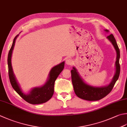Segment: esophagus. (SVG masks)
<instances>
[{
    "mask_svg": "<svg viewBox=\"0 0 127 127\" xmlns=\"http://www.w3.org/2000/svg\"><path fill=\"white\" fill-rule=\"evenodd\" d=\"M65 63L66 65H71L72 63H73V62H72V61L71 59H70V58H68L66 59L65 61Z\"/></svg>",
    "mask_w": 127,
    "mask_h": 127,
    "instance_id": "34e87169",
    "label": "esophagus"
}]
</instances>
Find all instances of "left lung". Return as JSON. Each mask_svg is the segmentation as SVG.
Returning <instances> with one entry per match:
<instances>
[{"label": "left lung", "mask_w": 127, "mask_h": 127, "mask_svg": "<svg viewBox=\"0 0 127 127\" xmlns=\"http://www.w3.org/2000/svg\"><path fill=\"white\" fill-rule=\"evenodd\" d=\"M108 32L107 30H105ZM107 38L112 44L116 51L117 57L115 63L116 72L110 84L107 86L95 87L89 85L84 81L75 67H73L71 70V80L74 87V92L79 98L88 101H97L106 96L112 90L120 74V65L119 60L120 58V51L117 44L116 39L112 34L108 36Z\"/></svg>", "instance_id": "1"}]
</instances>
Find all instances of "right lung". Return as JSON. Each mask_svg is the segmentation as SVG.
Segmentation results:
<instances>
[{
  "label": "right lung",
  "mask_w": 127,
  "mask_h": 127,
  "mask_svg": "<svg viewBox=\"0 0 127 127\" xmlns=\"http://www.w3.org/2000/svg\"><path fill=\"white\" fill-rule=\"evenodd\" d=\"M17 35L15 37L10 49L9 52L7 57V65H8L9 77L11 85L16 93L21 97L29 103L36 105L45 103L50 100L54 93V82L62 71L63 70L64 67V63L63 62L58 65L52 68L49 74V76L46 84L43 86L38 88H34L32 89L28 94H25L22 92L19 83H17L16 79L15 76L11 65V55L13 51Z\"/></svg>",
  "instance_id": "obj_1"
}]
</instances>
